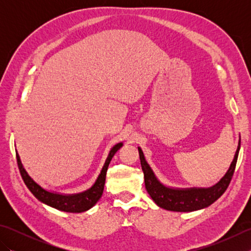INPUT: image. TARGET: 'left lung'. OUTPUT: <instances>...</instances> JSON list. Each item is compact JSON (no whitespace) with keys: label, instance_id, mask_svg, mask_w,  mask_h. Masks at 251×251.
Returning a JSON list of instances; mask_svg holds the SVG:
<instances>
[{"label":"left lung","instance_id":"8db88e82","mask_svg":"<svg viewBox=\"0 0 251 251\" xmlns=\"http://www.w3.org/2000/svg\"><path fill=\"white\" fill-rule=\"evenodd\" d=\"M239 149H241V137H239L237 150L230 167L215 185L209 188H173V186L165 185L159 181L147 162L141 148L138 147L148 193L158 207L170 211L190 212L208 207L225 193L230 184L234 170H235Z\"/></svg>","mask_w":251,"mask_h":251}]
</instances>
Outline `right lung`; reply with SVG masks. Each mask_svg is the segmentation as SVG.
Returning a JSON list of instances; mask_svg holds the SVG:
<instances>
[{
	"label": "right lung",
	"instance_id": "right-lung-1",
	"mask_svg": "<svg viewBox=\"0 0 251 251\" xmlns=\"http://www.w3.org/2000/svg\"><path fill=\"white\" fill-rule=\"evenodd\" d=\"M122 147L123 142H119L111 148V150L108 154V157L105 159L104 165L102 169H101L98 178L96 179L95 183L90 186L89 189H87L86 191L79 192V193L73 194L59 193V192H54L44 189L43 186L40 185L36 181H34L33 178H32L28 174V172L25 169L17 150H16V157H17V164L20 170L21 177H23L26 188L30 190L31 193L41 202L61 211L83 212L94 207L100 200V197L102 196L105 183V175L109 167V164L112 157L114 156V154L119 151Z\"/></svg>",
	"mask_w": 251,
	"mask_h": 251
}]
</instances>
